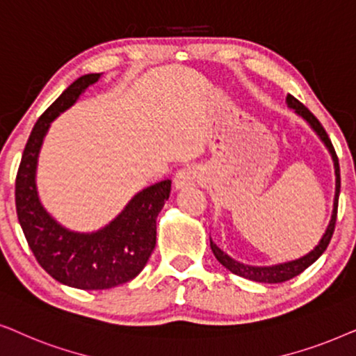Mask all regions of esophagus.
<instances>
[{"instance_id":"esophagus-1","label":"esophagus","mask_w":356,"mask_h":356,"mask_svg":"<svg viewBox=\"0 0 356 356\" xmlns=\"http://www.w3.org/2000/svg\"><path fill=\"white\" fill-rule=\"evenodd\" d=\"M200 177H202L200 170H198L197 168H193V165H187V168H184L175 172L174 186H175V188L195 186L197 182H200Z\"/></svg>"}]
</instances>
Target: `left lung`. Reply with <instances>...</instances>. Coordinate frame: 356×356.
I'll return each mask as SVG.
<instances>
[{
  "instance_id": "obj_1",
  "label": "left lung",
  "mask_w": 356,
  "mask_h": 356,
  "mask_svg": "<svg viewBox=\"0 0 356 356\" xmlns=\"http://www.w3.org/2000/svg\"><path fill=\"white\" fill-rule=\"evenodd\" d=\"M286 102H288V106H290L291 108H295V111L300 113V115L305 118V120L309 122V125L312 127V129H314L316 134L321 136V140L324 141L325 146L330 151V154H332V159H334V164H335V175H337V191H335L334 215H332V220H330V222H329V227H327L325 234L322 236L319 245H316L314 250H311V252L305 255V257L293 260V262L273 265V267H250V265H244V264L236 262V260L227 257V255L222 252V250L218 248V245L210 239L211 250H213V254H215V257L218 259V262H220L221 265H225V267L229 270V272H233L234 275H239V277L248 278V280H254V282H260V283H282V282L290 280V278L296 277V275L305 272V270L309 267L311 264H314L316 260L319 259L322 254H324V250L327 249V245H329L330 239H332V234L335 231V221H337L339 193H340V168H339L337 153H335L332 141H330L329 135H327L324 127H322V123L317 120V118L314 117V113H312L309 108L302 106V104L298 101L296 97L291 96V94L286 97Z\"/></svg>"
}]
</instances>
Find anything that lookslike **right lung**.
Listing matches in <instances>:
<instances>
[{
	"label": "right lung",
	"instance_id": "obj_1",
	"mask_svg": "<svg viewBox=\"0 0 356 356\" xmlns=\"http://www.w3.org/2000/svg\"><path fill=\"white\" fill-rule=\"evenodd\" d=\"M99 78L101 73L78 78L42 113L24 148L14 191L19 225L37 262L56 282L79 290H107L134 280L154 250L156 218L170 193L169 179L145 188L111 225L91 234L65 229L40 205L35 168L50 122Z\"/></svg>",
	"mask_w": 356,
	"mask_h": 356
}]
</instances>
